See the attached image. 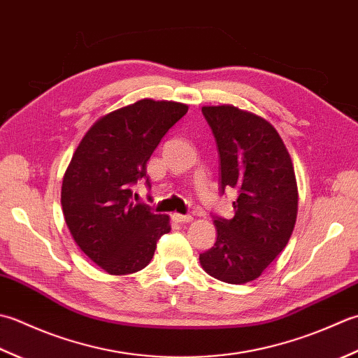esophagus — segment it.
I'll return each instance as SVG.
<instances>
[{
	"mask_svg": "<svg viewBox=\"0 0 358 358\" xmlns=\"http://www.w3.org/2000/svg\"><path fill=\"white\" fill-rule=\"evenodd\" d=\"M171 220H173L174 222L185 224V222L193 221V216H189V215H179V213H173V215H171Z\"/></svg>",
	"mask_w": 358,
	"mask_h": 358,
	"instance_id": "34e87169",
	"label": "esophagus"
}]
</instances>
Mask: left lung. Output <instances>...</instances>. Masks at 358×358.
Instances as JSON below:
<instances>
[{"instance_id":"8db88e82","label":"left lung","mask_w":358,"mask_h":358,"mask_svg":"<svg viewBox=\"0 0 358 358\" xmlns=\"http://www.w3.org/2000/svg\"><path fill=\"white\" fill-rule=\"evenodd\" d=\"M221 165V193L233 189L235 216L213 215L217 238L199 255L213 278L244 284L257 280L287 245L298 211L294 165L276 129L230 105L203 106Z\"/></svg>"}]
</instances>
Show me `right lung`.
Masks as SVG:
<instances>
[{
	"label": "right lung",
	"mask_w": 358,
	"mask_h": 358,
	"mask_svg": "<svg viewBox=\"0 0 358 358\" xmlns=\"http://www.w3.org/2000/svg\"><path fill=\"white\" fill-rule=\"evenodd\" d=\"M188 111L176 101L138 100L99 119L71 159L62 185L64 221L91 261L109 275L148 266L170 217L131 202V187L147 179V162L162 137Z\"/></svg>",
	"instance_id": "add662e5"
}]
</instances>
